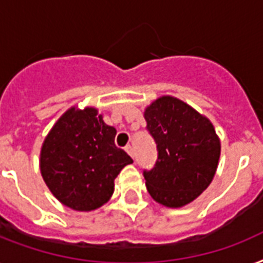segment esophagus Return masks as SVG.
<instances>
[{
	"instance_id": "34e87169",
	"label": "esophagus",
	"mask_w": 263,
	"mask_h": 263,
	"mask_svg": "<svg viewBox=\"0 0 263 263\" xmlns=\"http://www.w3.org/2000/svg\"><path fill=\"white\" fill-rule=\"evenodd\" d=\"M125 152H127L132 158H134V148H132L131 144H127V146H125Z\"/></svg>"
}]
</instances>
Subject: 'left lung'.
I'll use <instances>...</instances> for the list:
<instances>
[{"instance_id": "1", "label": "left lung", "mask_w": 263, "mask_h": 263, "mask_svg": "<svg viewBox=\"0 0 263 263\" xmlns=\"http://www.w3.org/2000/svg\"><path fill=\"white\" fill-rule=\"evenodd\" d=\"M144 119L158 152L154 166L143 171L148 194L164 206L181 208L212 183L220 140L206 117L173 97L154 101Z\"/></svg>"}]
</instances>
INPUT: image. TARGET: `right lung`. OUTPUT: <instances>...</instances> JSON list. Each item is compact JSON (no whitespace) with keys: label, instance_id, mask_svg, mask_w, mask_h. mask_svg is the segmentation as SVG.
Here are the masks:
<instances>
[{"label":"right lung","instance_id":"obj_1","mask_svg":"<svg viewBox=\"0 0 263 263\" xmlns=\"http://www.w3.org/2000/svg\"><path fill=\"white\" fill-rule=\"evenodd\" d=\"M116 129L92 107L64 113L43 142L41 173L63 204L88 212L115 191V179L132 158L115 144Z\"/></svg>","mask_w":263,"mask_h":263}]
</instances>
